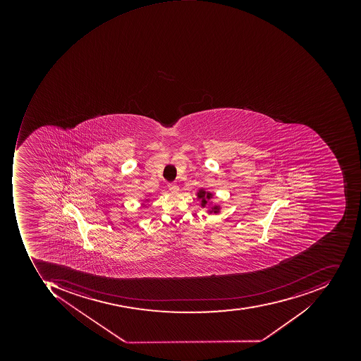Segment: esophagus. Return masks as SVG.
Listing matches in <instances>:
<instances>
[{
	"label": "esophagus",
	"mask_w": 361,
	"mask_h": 361,
	"mask_svg": "<svg viewBox=\"0 0 361 361\" xmlns=\"http://www.w3.org/2000/svg\"><path fill=\"white\" fill-rule=\"evenodd\" d=\"M168 189L170 190L171 193H177V192L179 191V186L176 183H169L168 184Z\"/></svg>",
	"instance_id": "obj_1"
}]
</instances>
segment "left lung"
<instances>
[{"label": "left lung", "mask_w": 361, "mask_h": 361, "mask_svg": "<svg viewBox=\"0 0 361 361\" xmlns=\"http://www.w3.org/2000/svg\"><path fill=\"white\" fill-rule=\"evenodd\" d=\"M214 194L210 193V192L206 191L205 189H200L197 192V198L198 200H202V204L200 206L202 207H206L208 205V200H212ZM212 203H209V209H208V214H219L220 205H212Z\"/></svg>", "instance_id": "8db88e82"}]
</instances>
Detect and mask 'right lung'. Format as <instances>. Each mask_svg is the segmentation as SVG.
Masks as SVG:
<instances>
[{"label": "right lung", "mask_w": 361, "mask_h": 361, "mask_svg": "<svg viewBox=\"0 0 361 361\" xmlns=\"http://www.w3.org/2000/svg\"><path fill=\"white\" fill-rule=\"evenodd\" d=\"M145 202H149V200H145Z\"/></svg>", "instance_id": "right-lung-1"}]
</instances>
